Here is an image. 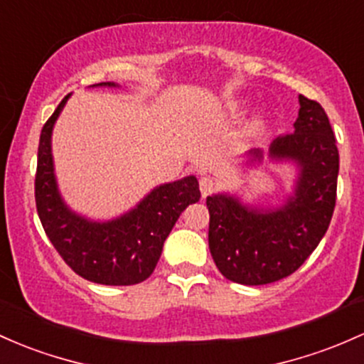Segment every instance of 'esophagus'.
<instances>
[{
    "label": "esophagus",
    "instance_id": "esophagus-1",
    "mask_svg": "<svg viewBox=\"0 0 364 364\" xmlns=\"http://www.w3.org/2000/svg\"><path fill=\"white\" fill-rule=\"evenodd\" d=\"M215 190V183H214V179L213 178H202L200 179V193H202V197L205 198L207 195H210L213 193V191Z\"/></svg>",
    "mask_w": 364,
    "mask_h": 364
}]
</instances>
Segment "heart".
<instances>
[{"mask_svg":"<svg viewBox=\"0 0 364 364\" xmlns=\"http://www.w3.org/2000/svg\"><path fill=\"white\" fill-rule=\"evenodd\" d=\"M243 107H245V103H243L242 100H230V102H228L225 105V110H226V114L237 115L243 110ZM261 124H262V115H257V117H255V121H254V126L257 127V126H261Z\"/></svg>","mask_w":364,"mask_h":364,"instance_id":"heart-1","label":"heart"}]
</instances>
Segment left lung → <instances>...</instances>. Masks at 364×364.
Instances as JSON below:
<instances>
[{
  "mask_svg": "<svg viewBox=\"0 0 364 364\" xmlns=\"http://www.w3.org/2000/svg\"><path fill=\"white\" fill-rule=\"evenodd\" d=\"M294 133L271 143V161L299 169L294 193L277 209L245 205L238 197H207L209 249L221 274L242 285H266L304 264L325 237L335 209L338 150L328 115L314 100L299 95ZM249 164L262 162V150L249 151Z\"/></svg>",
  "mask_w": 364,
  "mask_h": 364,
  "instance_id": "8db88e82",
  "label": "left lung"
}]
</instances>
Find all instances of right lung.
<instances>
[{"label":"right lung","mask_w":364,"mask_h":364,"mask_svg":"<svg viewBox=\"0 0 364 364\" xmlns=\"http://www.w3.org/2000/svg\"><path fill=\"white\" fill-rule=\"evenodd\" d=\"M93 86L119 87L115 82ZM70 95L43 126L36 171V207L57 252L74 273L100 285H134L154 273L162 247L183 210L200 200L195 176L155 186L129 213L112 221H91L63 202L55 178L51 131Z\"/></svg>","instance_id":"right-lung-1"}]
</instances>
